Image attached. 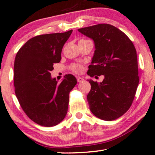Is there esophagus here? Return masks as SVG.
<instances>
[{"label": "esophagus", "instance_id": "1", "mask_svg": "<svg viewBox=\"0 0 155 155\" xmlns=\"http://www.w3.org/2000/svg\"><path fill=\"white\" fill-rule=\"evenodd\" d=\"M77 81L78 82V83H80V82H82L83 81H84V78H83L82 77H77Z\"/></svg>", "mask_w": 155, "mask_h": 155}]
</instances>
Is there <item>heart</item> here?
Returning <instances> with one entry per match:
<instances>
[{
    "label": "heart",
    "instance_id": "b5f03b06",
    "mask_svg": "<svg viewBox=\"0 0 155 155\" xmlns=\"http://www.w3.org/2000/svg\"><path fill=\"white\" fill-rule=\"evenodd\" d=\"M69 69H71V71H74V72L77 74H80L83 71V66L80 64H71Z\"/></svg>",
    "mask_w": 155,
    "mask_h": 155
}]
</instances>
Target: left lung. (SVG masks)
<instances>
[{
	"label": "left lung",
	"instance_id": "1",
	"mask_svg": "<svg viewBox=\"0 0 155 155\" xmlns=\"http://www.w3.org/2000/svg\"><path fill=\"white\" fill-rule=\"evenodd\" d=\"M94 41L95 53L87 74L104 76L91 85L87 100L91 112L105 121L118 119L131 106L139 83L136 50L126 35L114 26L99 24L78 29Z\"/></svg>",
	"mask_w": 155,
	"mask_h": 155
}]
</instances>
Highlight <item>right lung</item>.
<instances>
[{
  "label": "right lung",
  "mask_w": 155,
  "mask_h": 155,
  "mask_svg": "<svg viewBox=\"0 0 155 155\" xmlns=\"http://www.w3.org/2000/svg\"><path fill=\"white\" fill-rule=\"evenodd\" d=\"M71 33L72 30L35 36L15 57V95L27 117L41 126H55L67 113L69 92L77 81L67 74L58 83L51 78V71L54 63L60 62L62 48Z\"/></svg>",
  "instance_id": "right-lung-1"
}]
</instances>
